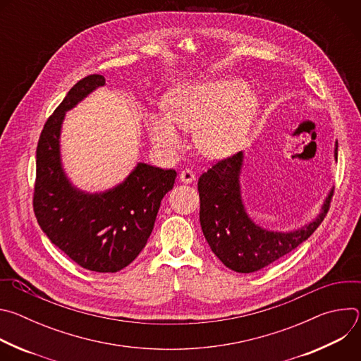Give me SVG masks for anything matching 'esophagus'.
<instances>
[{
  "instance_id": "obj_1",
  "label": "esophagus",
  "mask_w": 361,
  "mask_h": 361,
  "mask_svg": "<svg viewBox=\"0 0 361 361\" xmlns=\"http://www.w3.org/2000/svg\"><path fill=\"white\" fill-rule=\"evenodd\" d=\"M194 180H195V174H194L191 170H184V171H181V174H180V181H181V183L190 184V183H192Z\"/></svg>"
}]
</instances>
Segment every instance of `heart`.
<instances>
[{
  "instance_id": "b5f03b06",
  "label": "heart",
  "mask_w": 361,
  "mask_h": 361,
  "mask_svg": "<svg viewBox=\"0 0 361 361\" xmlns=\"http://www.w3.org/2000/svg\"><path fill=\"white\" fill-rule=\"evenodd\" d=\"M259 106V95L238 78L178 84L167 94L166 114L147 116V131L166 151L181 144L177 127L195 131L200 152L220 160L245 145Z\"/></svg>"
}]
</instances>
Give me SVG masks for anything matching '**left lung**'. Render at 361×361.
Here are the masks:
<instances>
[{
  "instance_id": "obj_1",
  "label": "left lung",
  "mask_w": 361,
  "mask_h": 361,
  "mask_svg": "<svg viewBox=\"0 0 361 361\" xmlns=\"http://www.w3.org/2000/svg\"><path fill=\"white\" fill-rule=\"evenodd\" d=\"M338 142L334 144L337 161ZM244 152L219 161L198 178L200 224L202 234L219 260L237 273L259 271L310 237L324 220L333 188L323 201L317 217L290 230H269L248 216L241 195Z\"/></svg>"
}]
</instances>
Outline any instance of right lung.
I'll list each match as a JSON object with an SVG mask.
<instances>
[{
    "label": "right lung",
    "mask_w": 361,
    "mask_h": 361,
    "mask_svg": "<svg viewBox=\"0 0 361 361\" xmlns=\"http://www.w3.org/2000/svg\"><path fill=\"white\" fill-rule=\"evenodd\" d=\"M99 74L80 80L51 116L37 147L34 213L41 230L82 269L117 273L134 262L154 228L163 197L177 173L145 163L113 188L88 192L74 185L61 159V130L67 111L97 88Z\"/></svg>",
    "instance_id": "obj_1"
}]
</instances>
